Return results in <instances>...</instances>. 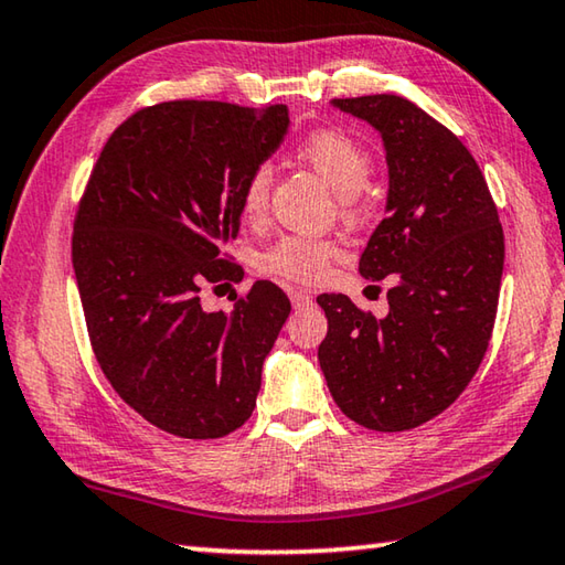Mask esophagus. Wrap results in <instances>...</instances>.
Listing matches in <instances>:
<instances>
[{"instance_id": "34e87169", "label": "esophagus", "mask_w": 565, "mask_h": 565, "mask_svg": "<svg viewBox=\"0 0 565 565\" xmlns=\"http://www.w3.org/2000/svg\"><path fill=\"white\" fill-rule=\"evenodd\" d=\"M289 296H291L294 309H303V306H309L313 301V296L309 291H301V289H289Z\"/></svg>"}]
</instances>
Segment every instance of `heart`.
Segmentation results:
<instances>
[{"label":"heart","instance_id":"obj_1","mask_svg":"<svg viewBox=\"0 0 565 565\" xmlns=\"http://www.w3.org/2000/svg\"><path fill=\"white\" fill-rule=\"evenodd\" d=\"M296 157L303 161L323 184L341 196V212L347 218L361 214L359 194L369 184L374 161L356 139L339 129H317L299 141ZM271 169L256 167L248 174L242 191V214L246 222H262L269 206ZM341 246L331 238L313 236H281L256 256V269L271 279L289 284H317L329 274L339 259Z\"/></svg>","mask_w":565,"mask_h":565}]
</instances>
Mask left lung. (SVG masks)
Listing matches in <instances>:
<instances>
[{"instance_id":"obj_1","label":"left lung","mask_w":565,"mask_h":565,"mask_svg":"<svg viewBox=\"0 0 565 565\" xmlns=\"http://www.w3.org/2000/svg\"><path fill=\"white\" fill-rule=\"evenodd\" d=\"M371 124L388 167L386 218L359 271L394 276L388 313L321 294L319 363L337 406L371 431H408L461 396L489 349L503 274V228L461 139L396 94L331 99Z\"/></svg>"}]
</instances>
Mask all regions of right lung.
Instances as JSON below:
<instances>
[{
    "label": "right lung",
    "mask_w": 565,
    "mask_h": 565,
    "mask_svg": "<svg viewBox=\"0 0 565 565\" xmlns=\"http://www.w3.org/2000/svg\"><path fill=\"white\" fill-rule=\"evenodd\" d=\"M289 131V109L164 102L119 124L76 212L72 264L104 376L149 424L181 438L244 426L291 303L256 281L234 311L202 289L236 281L224 246L242 191Z\"/></svg>",
    "instance_id": "1"
}]
</instances>
